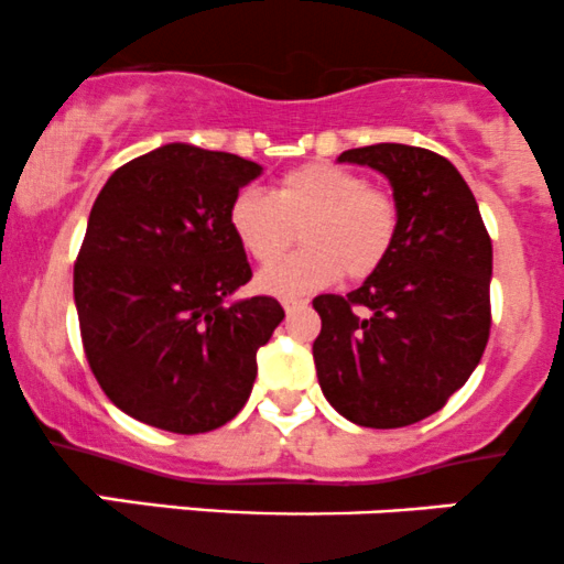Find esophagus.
<instances>
[{"mask_svg": "<svg viewBox=\"0 0 564 564\" xmlns=\"http://www.w3.org/2000/svg\"><path fill=\"white\" fill-rule=\"evenodd\" d=\"M306 304H308V301H306V299H284V301H282L284 312H288V314L299 312V308H306Z\"/></svg>", "mask_w": 564, "mask_h": 564, "instance_id": "esophagus-1", "label": "esophagus"}]
</instances>
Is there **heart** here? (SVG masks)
<instances>
[{
	"label": "heart",
	"instance_id": "obj_1",
	"mask_svg": "<svg viewBox=\"0 0 564 564\" xmlns=\"http://www.w3.org/2000/svg\"><path fill=\"white\" fill-rule=\"evenodd\" d=\"M302 228L307 247L275 262ZM228 228L256 263L276 267L258 276L263 293H312L338 276L368 280L384 263L398 234L395 198L341 163L308 161L276 180L269 193L247 187L231 198Z\"/></svg>",
	"mask_w": 564,
	"mask_h": 564
}]
</instances>
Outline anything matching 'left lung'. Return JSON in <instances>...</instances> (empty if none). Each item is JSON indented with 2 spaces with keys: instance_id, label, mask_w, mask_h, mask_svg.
<instances>
[{
  "instance_id": "8db88e82",
  "label": "left lung",
  "mask_w": 564,
  "mask_h": 564,
  "mask_svg": "<svg viewBox=\"0 0 564 564\" xmlns=\"http://www.w3.org/2000/svg\"><path fill=\"white\" fill-rule=\"evenodd\" d=\"M384 174L398 234L384 263L347 295L312 301L323 319V395L360 427H405L444 409L481 360L492 325V241L463 174L411 144L338 155Z\"/></svg>"
}]
</instances>
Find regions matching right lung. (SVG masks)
I'll use <instances>...</instances> for the list:
<instances>
[{"mask_svg": "<svg viewBox=\"0 0 564 564\" xmlns=\"http://www.w3.org/2000/svg\"><path fill=\"white\" fill-rule=\"evenodd\" d=\"M256 161L172 142L123 163L90 209L75 263L83 349L105 395L169 433H207L241 411L256 355L282 323L228 228Z\"/></svg>", "mask_w": 564, "mask_h": 564, "instance_id": "1", "label": "right lung"}]
</instances>
